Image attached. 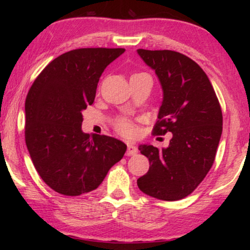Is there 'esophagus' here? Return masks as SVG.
<instances>
[{
    "label": "esophagus",
    "mask_w": 250,
    "mask_h": 250,
    "mask_svg": "<svg viewBox=\"0 0 250 250\" xmlns=\"http://www.w3.org/2000/svg\"><path fill=\"white\" fill-rule=\"evenodd\" d=\"M138 153V148L132 143H128L127 145V151H126V155L127 156H134Z\"/></svg>",
    "instance_id": "obj_1"
}]
</instances>
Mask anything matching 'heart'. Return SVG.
<instances>
[{
	"instance_id": "heart-1",
	"label": "heart",
	"mask_w": 250,
	"mask_h": 250,
	"mask_svg": "<svg viewBox=\"0 0 250 250\" xmlns=\"http://www.w3.org/2000/svg\"><path fill=\"white\" fill-rule=\"evenodd\" d=\"M115 127L124 136H133L135 134V126L127 118H119L115 122Z\"/></svg>"
}]
</instances>
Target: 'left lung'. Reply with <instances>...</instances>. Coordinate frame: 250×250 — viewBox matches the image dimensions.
I'll list each match as a JSON object with an SVG mask.
<instances>
[{
	"label": "left lung",
	"instance_id": "8db88e82",
	"mask_svg": "<svg viewBox=\"0 0 250 250\" xmlns=\"http://www.w3.org/2000/svg\"><path fill=\"white\" fill-rule=\"evenodd\" d=\"M138 53L155 70L164 92L152 133H172L165 149L139 146L150 167L138 187L160 200L183 199L214 164L223 125L221 104L206 73L189 57L170 50L139 49Z\"/></svg>",
	"mask_w": 250,
	"mask_h": 250
}]
</instances>
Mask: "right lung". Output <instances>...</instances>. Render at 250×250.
Listing matches in <instances>:
<instances>
[{"label": "right lung", "mask_w": 250, "mask_h": 250, "mask_svg": "<svg viewBox=\"0 0 250 250\" xmlns=\"http://www.w3.org/2000/svg\"><path fill=\"white\" fill-rule=\"evenodd\" d=\"M124 51L71 50L51 61L29 88L26 146L37 173L58 193L80 196L95 190L124 156L125 143L82 131V112L93 104L102 73Z\"/></svg>", "instance_id": "obj_1"}]
</instances>
